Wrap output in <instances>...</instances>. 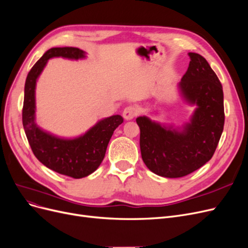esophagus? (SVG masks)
<instances>
[{
  "label": "esophagus",
  "instance_id": "obj_1",
  "mask_svg": "<svg viewBox=\"0 0 248 248\" xmlns=\"http://www.w3.org/2000/svg\"><path fill=\"white\" fill-rule=\"evenodd\" d=\"M139 113V110L136 106H127L124 108L123 115L124 117V119L126 121H130V119H133L135 116H137Z\"/></svg>",
  "mask_w": 248,
  "mask_h": 248
}]
</instances>
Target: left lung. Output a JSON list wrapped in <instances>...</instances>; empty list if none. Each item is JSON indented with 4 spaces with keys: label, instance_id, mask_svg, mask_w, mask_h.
<instances>
[{
    "label": "left lung",
    "instance_id": "1",
    "mask_svg": "<svg viewBox=\"0 0 248 248\" xmlns=\"http://www.w3.org/2000/svg\"><path fill=\"white\" fill-rule=\"evenodd\" d=\"M189 65L179 83L187 102L196 104L191 121L178 132L140 116V149L144 164L168 178L186 176L204 166L215 153L225 124L222 86L202 55L189 52Z\"/></svg>",
    "mask_w": 248,
    "mask_h": 248
}]
</instances>
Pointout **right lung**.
Returning <instances> with one entry per match:
<instances>
[{"label": "right lung", "mask_w": 248, "mask_h": 248, "mask_svg": "<svg viewBox=\"0 0 248 248\" xmlns=\"http://www.w3.org/2000/svg\"><path fill=\"white\" fill-rule=\"evenodd\" d=\"M78 60L84 52L76 47H54L47 50L29 72L25 85L22 124L35 156L50 170L72 178H82L98 169L116 127L124 123L121 115L99 122L83 136L73 140L54 137L35 124V86L37 78L50 58Z\"/></svg>", "instance_id": "obj_1"}]
</instances>
